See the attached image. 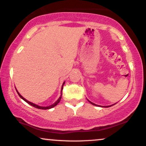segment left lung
Masks as SVG:
<instances>
[{
  "label": "left lung",
  "instance_id": "left-lung-1",
  "mask_svg": "<svg viewBox=\"0 0 146 146\" xmlns=\"http://www.w3.org/2000/svg\"><path fill=\"white\" fill-rule=\"evenodd\" d=\"M90 102V104H93V105H94V106H99V105H97V104H95L94 103H92V102H90V101H88ZM111 106H113V105H111ZM104 106V107H110V106ZM101 107H104V106H101Z\"/></svg>",
  "mask_w": 146,
  "mask_h": 146
}]
</instances>
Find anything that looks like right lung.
Segmentation results:
<instances>
[{
	"instance_id": "right-lung-1",
	"label": "right lung",
	"mask_w": 146,
	"mask_h": 146,
	"mask_svg": "<svg viewBox=\"0 0 146 146\" xmlns=\"http://www.w3.org/2000/svg\"><path fill=\"white\" fill-rule=\"evenodd\" d=\"M64 83H63V84H62V89H63V86H64ZM16 91H17V93H18V95H19V96L21 97V98L23 99V100H24V101L26 102L27 103H28V104H29V105H31V106H32L35 107V108H38V109H42V110H47V109H50V108H53V107H54V106H56L57 104H58V103H59V102H60V100H61V98H62V94H61V96L60 97V98L58 99V100H57V101H56V102H55V103L53 104H52V105H51V106H49L42 107V106H38V105H36V104H33V103H31V102H29V101H27V100L26 99H25L24 98H23V96H22V95H21V94H20L19 93H18L17 90H16ZM62 91H61V92H62Z\"/></svg>"
}]
</instances>
